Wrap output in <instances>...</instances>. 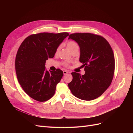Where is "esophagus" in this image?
<instances>
[{
    "label": "esophagus",
    "instance_id": "1",
    "mask_svg": "<svg viewBox=\"0 0 133 133\" xmlns=\"http://www.w3.org/2000/svg\"><path fill=\"white\" fill-rule=\"evenodd\" d=\"M63 73H64V75H66V74H67L68 72L67 71H63Z\"/></svg>",
    "mask_w": 133,
    "mask_h": 133
}]
</instances>
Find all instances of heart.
<instances>
[{"instance_id":"obj_1","label":"heart","mask_w":133,"mask_h":133,"mask_svg":"<svg viewBox=\"0 0 133 133\" xmlns=\"http://www.w3.org/2000/svg\"><path fill=\"white\" fill-rule=\"evenodd\" d=\"M66 46H67V48L68 50L71 52H72L73 51L75 50H79V45L74 41H68L67 43H66ZM60 48V46H59L57 48V50H56V53H57L59 51ZM65 66H69L68 62H65Z\"/></svg>"}]
</instances>
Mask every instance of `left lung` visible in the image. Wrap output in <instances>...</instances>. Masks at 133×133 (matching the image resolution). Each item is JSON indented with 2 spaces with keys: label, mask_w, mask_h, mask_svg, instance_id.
I'll list each match as a JSON object with an SVG mask.
<instances>
[{
  "label": "left lung",
  "mask_w": 133,
  "mask_h": 133,
  "mask_svg": "<svg viewBox=\"0 0 133 133\" xmlns=\"http://www.w3.org/2000/svg\"><path fill=\"white\" fill-rule=\"evenodd\" d=\"M80 49V61L85 74L73 72L68 83L72 93L83 100H92L101 96L110 85L115 70L113 51L107 40L99 35L77 33L69 35Z\"/></svg>",
  "instance_id": "left-lung-1"
}]
</instances>
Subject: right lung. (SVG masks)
Returning a JSON list of instances; mask_svg holds the SVG:
<instances>
[{
	"label": "right lung",
	"instance_id": "right-lung-1",
	"mask_svg": "<svg viewBox=\"0 0 133 133\" xmlns=\"http://www.w3.org/2000/svg\"><path fill=\"white\" fill-rule=\"evenodd\" d=\"M69 35L67 32H44L27 37L20 45L16 57L17 79L25 92L39 102L50 99L63 72L47 71L46 61L54 57L56 50Z\"/></svg>",
	"mask_w": 133,
	"mask_h": 133
}]
</instances>
